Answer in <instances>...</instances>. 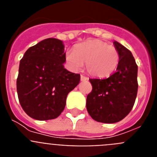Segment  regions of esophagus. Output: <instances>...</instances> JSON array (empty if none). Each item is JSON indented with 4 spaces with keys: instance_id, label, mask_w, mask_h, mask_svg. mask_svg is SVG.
I'll return each mask as SVG.
<instances>
[{
    "instance_id": "34e87169",
    "label": "esophagus",
    "mask_w": 157,
    "mask_h": 157,
    "mask_svg": "<svg viewBox=\"0 0 157 157\" xmlns=\"http://www.w3.org/2000/svg\"><path fill=\"white\" fill-rule=\"evenodd\" d=\"M86 80H88V78L84 75H81V81H86Z\"/></svg>"
}]
</instances>
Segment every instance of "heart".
Wrapping results in <instances>:
<instances>
[{"instance_id":"1","label":"heart","mask_w":157,"mask_h":157,"mask_svg":"<svg viewBox=\"0 0 157 157\" xmlns=\"http://www.w3.org/2000/svg\"><path fill=\"white\" fill-rule=\"evenodd\" d=\"M65 60L71 70L78 71L86 63L88 73L96 78H107L117 68L120 54L112 45L98 39L78 44L74 51H68Z\"/></svg>"}]
</instances>
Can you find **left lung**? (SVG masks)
I'll return each mask as SVG.
<instances>
[{
	"label": "left lung",
	"instance_id": "1",
	"mask_svg": "<svg viewBox=\"0 0 157 157\" xmlns=\"http://www.w3.org/2000/svg\"><path fill=\"white\" fill-rule=\"evenodd\" d=\"M120 54L114 74L108 78H90L93 90L86 98V109L94 120L104 123L121 121L130 113L138 93V66L132 53L118 41Z\"/></svg>",
	"mask_w": 157,
	"mask_h": 157
}]
</instances>
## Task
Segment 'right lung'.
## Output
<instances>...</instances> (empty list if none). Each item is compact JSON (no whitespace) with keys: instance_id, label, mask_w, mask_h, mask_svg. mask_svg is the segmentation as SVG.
<instances>
[{"instance_id":"obj_1","label":"right lung","mask_w":157,"mask_h":157,"mask_svg":"<svg viewBox=\"0 0 157 157\" xmlns=\"http://www.w3.org/2000/svg\"><path fill=\"white\" fill-rule=\"evenodd\" d=\"M65 55L63 41L50 37L29 48L19 62L18 98L24 112L34 120L57 118L67 94L79 83V74L64 68Z\"/></svg>"}]
</instances>
